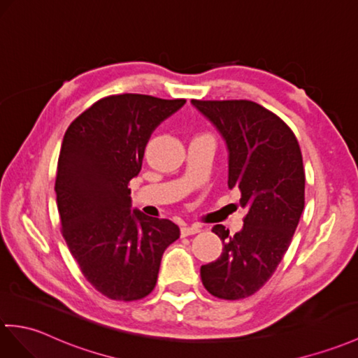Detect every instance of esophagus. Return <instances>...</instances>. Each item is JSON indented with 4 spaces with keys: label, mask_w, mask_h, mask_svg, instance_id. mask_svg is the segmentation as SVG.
I'll use <instances>...</instances> for the list:
<instances>
[{
    "label": "esophagus",
    "mask_w": 358,
    "mask_h": 358,
    "mask_svg": "<svg viewBox=\"0 0 358 358\" xmlns=\"http://www.w3.org/2000/svg\"><path fill=\"white\" fill-rule=\"evenodd\" d=\"M198 231H201V227L198 226V224H192V226H182L181 227V236H190V235H195Z\"/></svg>",
    "instance_id": "1"
}]
</instances>
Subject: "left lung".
<instances>
[{
    "instance_id": "left-lung-1",
    "label": "left lung",
    "mask_w": 358,
    "mask_h": 358,
    "mask_svg": "<svg viewBox=\"0 0 358 358\" xmlns=\"http://www.w3.org/2000/svg\"><path fill=\"white\" fill-rule=\"evenodd\" d=\"M192 103L226 140L229 187L241 190L239 204L248 210L238 234L221 224L212 229L224 248L199 274L212 296L239 301L265 285L292 244L305 206L301 146L284 120L256 102Z\"/></svg>"
}]
</instances>
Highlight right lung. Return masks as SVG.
Instances as JSON below:
<instances>
[{"instance_id": "obj_1", "label": "right lung", "mask_w": 358, "mask_h": 358, "mask_svg": "<svg viewBox=\"0 0 358 358\" xmlns=\"http://www.w3.org/2000/svg\"><path fill=\"white\" fill-rule=\"evenodd\" d=\"M185 103L113 94L65 131L55 182L61 231L85 279L113 301L151 293L166 247L180 238L172 221L131 210L128 185L141 169L152 131Z\"/></svg>"}]
</instances>
